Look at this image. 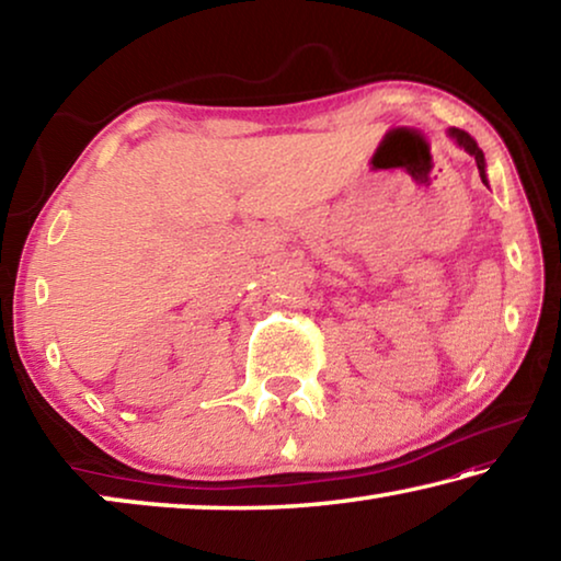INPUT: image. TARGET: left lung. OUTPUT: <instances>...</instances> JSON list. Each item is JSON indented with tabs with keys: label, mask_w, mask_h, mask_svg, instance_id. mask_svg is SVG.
Instances as JSON below:
<instances>
[{
	"label": "left lung",
	"mask_w": 561,
	"mask_h": 561,
	"mask_svg": "<svg viewBox=\"0 0 561 561\" xmlns=\"http://www.w3.org/2000/svg\"><path fill=\"white\" fill-rule=\"evenodd\" d=\"M448 136L455 140V144H458L460 148L468 150V153L474 158V163H478V170H480V178H482V183L488 185V173H485V156H482V150L478 148V144H474V138H470L468 133L460 130V128H450V130H448Z\"/></svg>",
	"instance_id": "obj_1"
}]
</instances>
